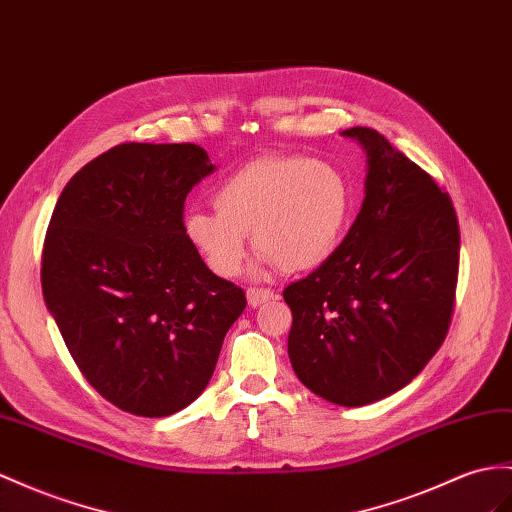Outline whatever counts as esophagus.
<instances>
[{
    "label": "esophagus",
    "mask_w": 512,
    "mask_h": 512,
    "mask_svg": "<svg viewBox=\"0 0 512 512\" xmlns=\"http://www.w3.org/2000/svg\"><path fill=\"white\" fill-rule=\"evenodd\" d=\"M274 298H277V294H274L272 290H264V287H251V290L246 292V300L251 307H261V305L270 303V300H274Z\"/></svg>",
    "instance_id": "34e87169"
}]
</instances>
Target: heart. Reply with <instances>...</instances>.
<instances>
[{"instance_id":"1","label":"heart","mask_w":512,"mask_h":512,"mask_svg":"<svg viewBox=\"0 0 512 512\" xmlns=\"http://www.w3.org/2000/svg\"><path fill=\"white\" fill-rule=\"evenodd\" d=\"M216 212L190 209L183 235L207 270L231 279L242 270L248 233L259 266L307 272L344 242L352 186L342 168L303 155L259 157L233 170L212 192Z\"/></svg>"}]
</instances>
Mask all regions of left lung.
I'll use <instances>...</instances> for the list:
<instances>
[{
    "label": "left lung",
    "mask_w": 512,
    "mask_h": 512,
    "mask_svg": "<svg viewBox=\"0 0 512 512\" xmlns=\"http://www.w3.org/2000/svg\"><path fill=\"white\" fill-rule=\"evenodd\" d=\"M368 155L365 199L344 242L285 287L287 355L307 389L365 406L409 385L448 333L458 274L450 196L370 127L342 131Z\"/></svg>",
    "instance_id": "8db88e82"
}]
</instances>
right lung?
<instances>
[{"instance_id": "add662e5", "label": "right lung", "mask_w": 512, "mask_h": 512, "mask_svg": "<svg viewBox=\"0 0 512 512\" xmlns=\"http://www.w3.org/2000/svg\"><path fill=\"white\" fill-rule=\"evenodd\" d=\"M214 170L199 144H119L51 214L45 305L86 381L127 413L166 417L199 398L246 307L183 235L186 196Z\"/></svg>"}]
</instances>
